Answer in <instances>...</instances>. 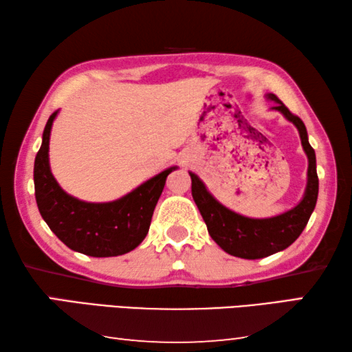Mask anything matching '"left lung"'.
Wrapping results in <instances>:
<instances>
[{
	"mask_svg": "<svg viewBox=\"0 0 352 352\" xmlns=\"http://www.w3.org/2000/svg\"><path fill=\"white\" fill-rule=\"evenodd\" d=\"M267 98L275 102L272 110L281 111L285 119L295 124L300 132L302 148L307 155V186L300 204L275 217L250 219L219 204L208 192L204 182L189 172L192 182L190 184L192 199L208 226V233L223 252L242 259H261L292 245L306 228L318 197L317 160H315V151L309 144L305 122L290 113L275 94H267Z\"/></svg>",
	"mask_w": 352,
	"mask_h": 352,
	"instance_id": "1",
	"label": "left lung"
}]
</instances>
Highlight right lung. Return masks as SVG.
Returning <instances> with one entry per match:
<instances>
[{
	"label": "right lung",
	"mask_w": 352,
	"mask_h": 352,
	"mask_svg": "<svg viewBox=\"0 0 352 352\" xmlns=\"http://www.w3.org/2000/svg\"><path fill=\"white\" fill-rule=\"evenodd\" d=\"M57 111L47 119L43 141L34 163L35 200L52 233L68 248L93 258H110L132 252L151 226L152 214L166 178L175 166L160 172L124 197L107 204H88L58 186L50 168V135Z\"/></svg>",
	"instance_id": "add662e5"
}]
</instances>
